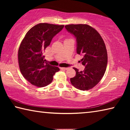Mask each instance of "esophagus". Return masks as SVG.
<instances>
[{
	"label": "esophagus",
	"mask_w": 130,
	"mask_h": 130,
	"mask_svg": "<svg viewBox=\"0 0 130 130\" xmlns=\"http://www.w3.org/2000/svg\"><path fill=\"white\" fill-rule=\"evenodd\" d=\"M69 68H61V69H64V70H67Z\"/></svg>",
	"instance_id": "34e87169"
}]
</instances>
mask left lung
<instances>
[{
  "label": "left lung",
  "mask_w": 130,
  "mask_h": 130,
  "mask_svg": "<svg viewBox=\"0 0 130 130\" xmlns=\"http://www.w3.org/2000/svg\"><path fill=\"white\" fill-rule=\"evenodd\" d=\"M65 28L76 37L77 53L82 54L83 71L74 68L76 76L70 78L73 86L81 91L93 88L102 80L106 70L108 56L104 42L100 34L85 24L66 25Z\"/></svg>",
  "instance_id": "left-lung-1"
}]
</instances>
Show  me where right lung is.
Segmentation results:
<instances>
[{"label": "right lung", "mask_w": 130, "mask_h": 130, "mask_svg": "<svg viewBox=\"0 0 130 130\" xmlns=\"http://www.w3.org/2000/svg\"><path fill=\"white\" fill-rule=\"evenodd\" d=\"M63 27L64 25L39 23L28 31L22 41L18 50L19 69L32 85L46 86L52 83L56 72L60 70L58 67L45 62L43 52Z\"/></svg>", "instance_id": "right-lung-1"}]
</instances>
